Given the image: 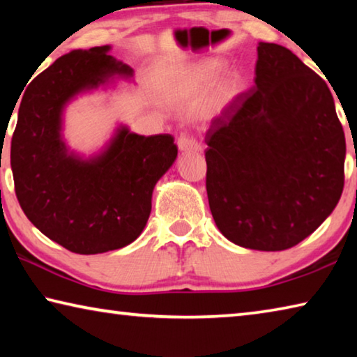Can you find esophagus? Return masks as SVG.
<instances>
[{
    "label": "esophagus",
    "instance_id": "obj_1",
    "mask_svg": "<svg viewBox=\"0 0 357 357\" xmlns=\"http://www.w3.org/2000/svg\"><path fill=\"white\" fill-rule=\"evenodd\" d=\"M178 148L181 153H193V151L197 153V151H202V146L198 144L195 138L187 134H183L178 138Z\"/></svg>",
    "mask_w": 357,
    "mask_h": 357
}]
</instances>
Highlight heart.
Segmentation results:
<instances>
[{"label":"heart","instance_id":"obj_1","mask_svg":"<svg viewBox=\"0 0 357 357\" xmlns=\"http://www.w3.org/2000/svg\"><path fill=\"white\" fill-rule=\"evenodd\" d=\"M220 58H202L165 74L162 99L172 107L195 105L198 116L214 121L225 114L245 91V80L236 69L218 72Z\"/></svg>","mask_w":357,"mask_h":357}]
</instances>
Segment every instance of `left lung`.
Segmentation results:
<instances>
[{"label":"left lung","instance_id":"obj_1","mask_svg":"<svg viewBox=\"0 0 357 357\" xmlns=\"http://www.w3.org/2000/svg\"><path fill=\"white\" fill-rule=\"evenodd\" d=\"M255 86L206 134V190L220 233L245 249L299 244L343 192L345 134L321 77L258 42Z\"/></svg>","mask_w":357,"mask_h":357}]
</instances>
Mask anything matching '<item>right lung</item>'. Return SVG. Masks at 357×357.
<instances>
[{"mask_svg":"<svg viewBox=\"0 0 357 357\" xmlns=\"http://www.w3.org/2000/svg\"><path fill=\"white\" fill-rule=\"evenodd\" d=\"M110 50H72L36 77L22 98L10 143L23 213L48 239L80 255L123 249L140 236L157 181L178 157L172 135H138L126 124L91 155L66 143L70 102L134 78V69Z\"/></svg>","mask_w":357,"mask_h":357,"instance_id":"right-lung-1","label":"right lung"}]
</instances>
